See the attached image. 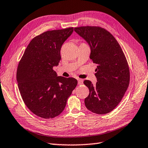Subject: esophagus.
I'll use <instances>...</instances> for the list:
<instances>
[{
	"label": "esophagus",
	"instance_id": "obj_1",
	"mask_svg": "<svg viewBox=\"0 0 148 148\" xmlns=\"http://www.w3.org/2000/svg\"><path fill=\"white\" fill-rule=\"evenodd\" d=\"M83 83H84V81L82 79H78V84L79 85H82Z\"/></svg>",
	"mask_w": 148,
	"mask_h": 148
}]
</instances>
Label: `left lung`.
Returning <instances> with one entry per match:
<instances>
[{
  "instance_id": "8db88e82",
  "label": "left lung",
  "mask_w": 148,
  "mask_h": 148,
  "mask_svg": "<svg viewBox=\"0 0 148 148\" xmlns=\"http://www.w3.org/2000/svg\"><path fill=\"white\" fill-rule=\"evenodd\" d=\"M74 31L88 43L90 59L96 64V85L85 80L90 93L85 105L92 113L112 112L121 102L130 82L127 59L118 42L110 32L98 26H82Z\"/></svg>"
}]
</instances>
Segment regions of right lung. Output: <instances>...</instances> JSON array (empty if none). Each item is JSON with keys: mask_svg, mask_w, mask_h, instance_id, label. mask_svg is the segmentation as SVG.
I'll return each instance as SVG.
<instances>
[{"mask_svg": "<svg viewBox=\"0 0 148 148\" xmlns=\"http://www.w3.org/2000/svg\"><path fill=\"white\" fill-rule=\"evenodd\" d=\"M73 30H49L35 36L19 61L16 79L20 94L27 108L41 118L59 115L77 85L75 79L57 76L53 69L61 59L62 45Z\"/></svg>", "mask_w": 148, "mask_h": 148, "instance_id": "obj_1", "label": "right lung"}]
</instances>
